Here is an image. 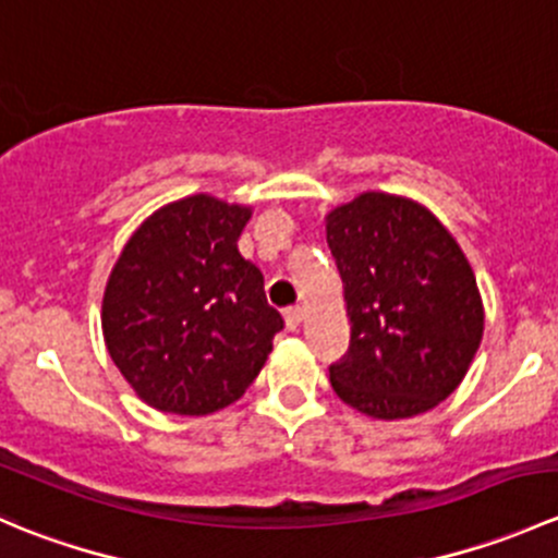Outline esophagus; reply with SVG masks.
Listing matches in <instances>:
<instances>
[{
    "mask_svg": "<svg viewBox=\"0 0 558 558\" xmlns=\"http://www.w3.org/2000/svg\"><path fill=\"white\" fill-rule=\"evenodd\" d=\"M283 318H286V326H289L291 331H296L300 329L302 318H305V311H302V307H289V311L283 313Z\"/></svg>",
    "mask_w": 558,
    "mask_h": 558,
    "instance_id": "esophagus-1",
    "label": "esophagus"
}]
</instances>
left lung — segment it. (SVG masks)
<instances>
[{
	"mask_svg": "<svg viewBox=\"0 0 558 558\" xmlns=\"http://www.w3.org/2000/svg\"><path fill=\"white\" fill-rule=\"evenodd\" d=\"M351 342L329 367L337 397L378 421L437 408L483 340L481 289L464 251L421 202L364 191L326 213Z\"/></svg>",
	"mask_w": 558,
	"mask_h": 558,
	"instance_id": "1",
	"label": "left lung"
}]
</instances>
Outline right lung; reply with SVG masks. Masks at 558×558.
<instances>
[{
    "label": "right lung",
    "instance_id": "1",
    "mask_svg": "<svg viewBox=\"0 0 558 558\" xmlns=\"http://www.w3.org/2000/svg\"><path fill=\"white\" fill-rule=\"evenodd\" d=\"M251 207L191 194L150 213L112 264L105 345L150 408L210 415L256 380L283 318L238 240Z\"/></svg>",
    "mask_w": 558,
    "mask_h": 558
}]
</instances>
